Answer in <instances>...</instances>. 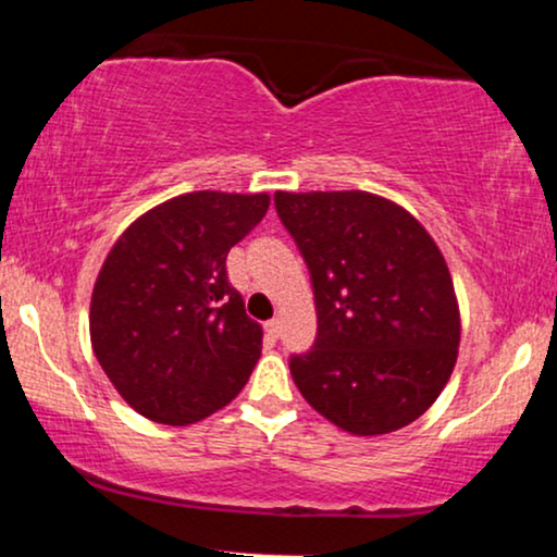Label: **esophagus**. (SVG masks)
I'll use <instances>...</instances> for the list:
<instances>
[{
    "instance_id": "1",
    "label": "esophagus",
    "mask_w": 557,
    "mask_h": 557,
    "mask_svg": "<svg viewBox=\"0 0 557 557\" xmlns=\"http://www.w3.org/2000/svg\"><path fill=\"white\" fill-rule=\"evenodd\" d=\"M264 330H267V335L280 337V330H283V324H280V319H270V322L264 324Z\"/></svg>"
}]
</instances>
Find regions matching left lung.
<instances>
[{
    "label": "left lung",
    "instance_id": "1",
    "mask_svg": "<svg viewBox=\"0 0 557 557\" xmlns=\"http://www.w3.org/2000/svg\"><path fill=\"white\" fill-rule=\"evenodd\" d=\"M311 274L317 341L290 356L306 400L350 434L419 419L456 367L461 322L450 272L406 209L363 190L274 194Z\"/></svg>",
    "mask_w": 557,
    "mask_h": 557
}]
</instances>
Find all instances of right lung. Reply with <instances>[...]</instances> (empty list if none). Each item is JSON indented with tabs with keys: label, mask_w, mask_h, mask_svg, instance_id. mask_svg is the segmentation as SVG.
Here are the masks:
<instances>
[{
	"label": "right lung",
	"mask_w": 557,
	"mask_h": 557,
	"mask_svg": "<svg viewBox=\"0 0 557 557\" xmlns=\"http://www.w3.org/2000/svg\"><path fill=\"white\" fill-rule=\"evenodd\" d=\"M267 209V194L196 190L159 203L114 243L94 285L91 343L140 417L194 424L248 382L261 327L225 261Z\"/></svg>",
	"instance_id": "add662e5"
}]
</instances>
